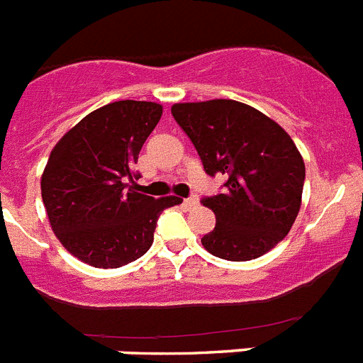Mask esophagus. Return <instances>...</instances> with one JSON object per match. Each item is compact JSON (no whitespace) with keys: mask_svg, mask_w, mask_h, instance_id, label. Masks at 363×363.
I'll return each mask as SVG.
<instances>
[{"mask_svg":"<svg viewBox=\"0 0 363 363\" xmlns=\"http://www.w3.org/2000/svg\"><path fill=\"white\" fill-rule=\"evenodd\" d=\"M184 203H185V207H189V209H194V207L200 203V200H198L196 194H192V196H189L187 200H184Z\"/></svg>","mask_w":363,"mask_h":363,"instance_id":"1","label":"esophagus"}]
</instances>
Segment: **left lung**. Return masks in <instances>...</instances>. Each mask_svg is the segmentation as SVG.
Masks as SVG:
<instances>
[{"label": "left lung", "instance_id": "1", "mask_svg": "<svg viewBox=\"0 0 363 363\" xmlns=\"http://www.w3.org/2000/svg\"><path fill=\"white\" fill-rule=\"evenodd\" d=\"M179 129L203 171L223 174V192L203 196L216 227L201 238L211 255L229 262L259 258L280 243L300 211L306 165L277 121L234 99L176 104Z\"/></svg>", "mask_w": 363, "mask_h": 363}]
</instances>
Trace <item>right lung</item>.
<instances>
[{
    "instance_id": "obj_1",
    "label": "right lung",
    "mask_w": 363,
    "mask_h": 363,
    "mask_svg": "<svg viewBox=\"0 0 363 363\" xmlns=\"http://www.w3.org/2000/svg\"><path fill=\"white\" fill-rule=\"evenodd\" d=\"M162 118L152 101H114L57 142L41 176V198L57 240L85 264L116 269L145 255L163 209L176 196L138 192L133 167Z\"/></svg>"
}]
</instances>
